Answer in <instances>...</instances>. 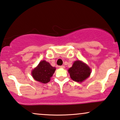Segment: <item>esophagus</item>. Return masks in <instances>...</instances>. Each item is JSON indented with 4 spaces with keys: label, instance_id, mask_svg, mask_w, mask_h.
I'll list each match as a JSON object with an SVG mask.
<instances>
[{
    "label": "esophagus",
    "instance_id": "obj_1",
    "mask_svg": "<svg viewBox=\"0 0 120 120\" xmlns=\"http://www.w3.org/2000/svg\"><path fill=\"white\" fill-rule=\"evenodd\" d=\"M59 68H60V69H64L65 66H63V65H61V66H59Z\"/></svg>",
    "mask_w": 120,
    "mask_h": 120
}]
</instances>
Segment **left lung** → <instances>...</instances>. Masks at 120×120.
Returning <instances> with one entry per match:
<instances>
[{
	"instance_id": "1",
	"label": "left lung",
	"mask_w": 120,
	"mask_h": 120,
	"mask_svg": "<svg viewBox=\"0 0 120 120\" xmlns=\"http://www.w3.org/2000/svg\"><path fill=\"white\" fill-rule=\"evenodd\" d=\"M70 78L74 81L81 82L86 79L91 74L90 68L85 64L78 60L74 62L72 66L69 69Z\"/></svg>"
}]
</instances>
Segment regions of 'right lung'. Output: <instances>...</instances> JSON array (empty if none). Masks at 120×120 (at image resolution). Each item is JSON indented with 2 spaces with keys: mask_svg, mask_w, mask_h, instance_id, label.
I'll return each instance as SVG.
<instances>
[{
  "mask_svg": "<svg viewBox=\"0 0 120 120\" xmlns=\"http://www.w3.org/2000/svg\"><path fill=\"white\" fill-rule=\"evenodd\" d=\"M55 69V68L51 66L48 62L42 60L32 71L31 74L36 81L46 84L50 81Z\"/></svg>",
  "mask_w": 120,
  "mask_h": 120,
  "instance_id": "right-lung-1",
  "label": "right lung"
}]
</instances>
